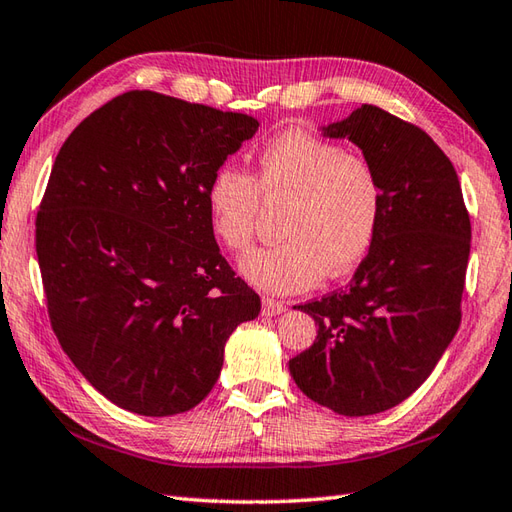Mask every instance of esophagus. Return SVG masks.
<instances>
[{
	"mask_svg": "<svg viewBox=\"0 0 512 512\" xmlns=\"http://www.w3.org/2000/svg\"><path fill=\"white\" fill-rule=\"evenodd\" d=\"M284 310H286V302H282V299L264 297V302H262V315L275 317V315H282Z\"/></svg>",
	"mask_w": 512,
	"mask_h": 512,
	"instance_id": "esophagus-1",
	"label": "esophagus"
}]
</instances>
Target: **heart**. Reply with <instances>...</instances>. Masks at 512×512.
I'll use <instances>...</instances> for the list:
<instances>
[{"label":"heart","instance_id":"b5f03b06","mask_svg":"<svg viewBox=\"0 0 512 512\" xmlns=\"http://www.w3.org/2000/svg\"><path fill=\"white\" fill-rule=\"evenodd\" d=\"M264 202H290L286 242L262 248L242 262V275L259 290L290 295L355 268L375 244L384 190L364 155L286 130L257 159L255 177L237 166H219L208 182L206 208L213 235L230 253L255 244Z\"/></svg>","mask_w":512,"mask_h":512}]
</instances>
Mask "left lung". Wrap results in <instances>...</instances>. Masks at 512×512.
<instances>
[{
	"label": "left lung",
	"instance_id": "obj_1",
	"mask_svg": "<svg viewBox=\"0 0 512 512\" xmlns=\"http://www.w3.org/2000/svg\"><path fill=\"white\" fill-rule=\"evenodd\" d=\"M326 137L350 139L384 190L375 244L342 290L297 306L317 339L288 362L306 397L346 417L402 404L462 322L470 217L450 159L422 128L362 104Z\"/></svg>",
	"mask_w": 512,
	"mask_h": 512
}]
</instances>
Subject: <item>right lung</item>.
<instances>
[{
	"label": "right lung",
	"instance_id": "obj_1",
	"mask_svg": "<svg viewBox=\"0 0 512 512\" xmlns=\"http://www.w3.org/2000/svg\"><path fill=\"white\" fill-rule=\"evenodd\" d=\"M259 122L153 90L90 113L35 219L50 326L90 386L130 413H186L213 390L230 333L262 310L219 253L206 190Z\"/></svg>",
	"mask_w": 512,
	"mask_h": 512
}]
</instances>
